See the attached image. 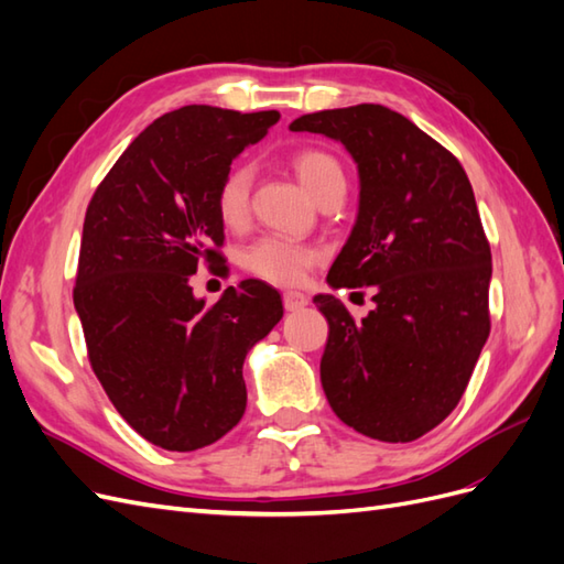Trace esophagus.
Listing matches in <instances>:
<instances>
[{
  "label": "esophagus",
  "instance_id": "esophagus-1",
  "mask_svg": "<svg viewBox=\"0 0 564 564\" xmlns=\"http://www.w3.org/2000/svg\"><path fill=\"white\" fill-rule=\"evenodd\" d=\"M282 301H284V308L289 313H296V311H301V308H305V305H308V296L301 294V292H284Z\"/></svg>",
  "mask_w": 564,
  "mask_h": 564
}]
</instances>
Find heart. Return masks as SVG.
Returning <instances> with one entry per match:
<instances>
[{"mask_svg":"<svg viewBox=\"0 0 564 564\" xmlns=\"http://www.w3.org/2000/svg\"><path fill=\"white\" fill-rule=\"evenodd\" d=\"M292 169L305 191L313 197L329 181H344L340 164L329 155V152L317 148L296 150L292 155ZM249 191L251 172L247 166H232L230 172L220 178L216 191V214L226 228H240L247 220ZM240 261L242 268L251 272L253 278L280 286H294L303 282L305 272H308L317 261V251L308 245L292 240V237L263 235L242 249Z\"/></svg>","mask_w":564,"mask_h":564,"instance_id":"1","label":"heart"}]
</instances>
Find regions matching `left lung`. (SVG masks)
Returning a JSON list of instances; mask_svg holds the SVG:
<instances>
[{
	"label": "left lung",
	"instance_id": "8db88e82",
	"mask_svg": "<svg viewBox=\"0 0 564 564\" xmlns=\"http://www.w3.org/2000/svg\"><path fill=\"white\" fill-rule=\"evenodd\" d=\"M292 131L344 143L360 207L327 282L377 286L355 319L332 294L319 379L334 414L381 442H412L445 421L489 336L491 251L464 166L395 110L362 104L303 115Z\"/></svg>",
	"mask_w": 564,
	"mask_h": 564
}]
</instances>
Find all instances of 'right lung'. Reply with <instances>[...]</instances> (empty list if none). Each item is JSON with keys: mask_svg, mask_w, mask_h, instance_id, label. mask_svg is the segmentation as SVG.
<instances>
[{"mask_svg": "<svg viewBox=\"0 0 564 564\" xmlns=\"http://www.w3.org/2000/svg\"><path fill=\"white\" fill-rule=\"evenodd\" d=\"M278 110L185 106L155 119L100 181L84 216L75 311L89 362L131 429L169 452L212 445L247 409V352L282 319L278 289L193 296L199 263L224 259L218 183Z\"/></svg>", "mask_w": 564, "mask_h": 564, "instance_id": "right-lung-1", "label": "right lung"}]
</instances>
